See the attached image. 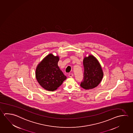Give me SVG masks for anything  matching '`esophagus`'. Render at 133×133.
Segmentation results:
<instances>
[{"mask_svg":"<svg viewBox=\"0 0 133 133\" xmlns=\"http://www.w3.org/2000/svg\"><path fill=\"white\" fill-rule=\"evenodd\" d=\"M68 76H69V77H72V76H74V75H73L72 74H69L68 75Z\"/></svg>","mask_w":133,"mask_h":133,"instance_id":"obj_1","label":"esophagus"}]
</instances>
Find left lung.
<instances>
[{"label":"left lung","mask_w":133,"mask_h":133,"mask_svg":"<svg viewBox=\"0 0 133 133\" xmlns=\"http://www.w3.org/2000/svg\"><path fill=\"white\" fill-rule=\"evenodd\" d=\"M83 63L84 78L80 86L86 90L93 89L99 84L103 78L104 72L101 65L97 58L91 54L85 57Z\"/></svg>","instance_id":"8db88e82"}]
</instances>
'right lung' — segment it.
I'll return each mask as SVG.
<instances>
[{
	"label": "right lung",
	"instance_id": "right-lung-1",
	"mask_svg": "<svg viewBox=\"0 0 133 133\" xmlns=\"http://www.w3.org/2000/svg\"><path fill=\"white\" fill-rule=\"evenodd\" d=\"M58 56L50 53L46 56L36 66V77L44 89L53 91L66 79L58 65Z\"/></svg>",
	"mask_w": 133,
	"mask_h": 133
}]
</instances>
